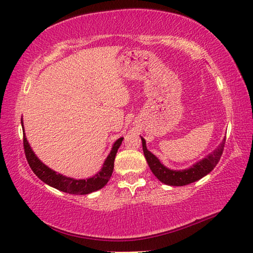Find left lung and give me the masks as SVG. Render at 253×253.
I'll use <instances>...</instances> for the list:
<instances>
[{"label":"left lung","mask_w":253,"mask_h":253,"mask_svg":"<svg viewBox=\"0 0 253 253\" xmlns=\"http://www.w3.org/2000/svg\"><path fill=\"white\" fill-rule=\"evenodd\" d=\"M141 140L144 157H146L150 169H151L152 173L157 176V178L160 181H162L164 184L169 186H185L202 178V177L208 175L210 171L215 168L218 161L221 160L226 139H224L221 146H219L213 153L210 154L209 157L203 159L199 163L195 164L192 168L184 170H173L165 168L163 164H161L159 159L147 149L146 140H144L142 137Z\"/></svg>","instance_id":"1"}]
</instances>
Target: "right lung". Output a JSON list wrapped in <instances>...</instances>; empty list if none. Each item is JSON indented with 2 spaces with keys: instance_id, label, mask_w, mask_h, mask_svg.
<instances>
[{
  "instance_id": "obj_1",
  "label": "right lung",
  "mask_w": 253,
  "mask_h": 253,
  "mask_svg": "<svg viewBox=\"0 0 253 253\" xmlns=\"http://www.w3.org/2000/svg\"><path fill=\"white\" fill-rule=\"evenodd\" d=\"M122 141L123 138H120L118 140H116L114 146L112 148L111 153L105 160L103 168H102L98 174L88 179H74L63 176L61 174H57L54 170L47 168L46 165H44L36 157L34 151L30 149L29 143L25 137V132L23 138L27 162H28L30 169L36 174V176L39 177L45 184L54 187L61 191L72 193V195H88L90 192L101 189V188H103L107 184V181L110 180L112 176L113 169H114L115 155L117 153L118 148L121 147Z\"/></svg>"
}]
</instances>
